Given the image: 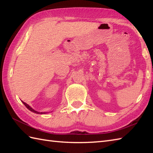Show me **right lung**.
Returning a JSON list of instances; mask_svg holds the SVG:
<instances>
[{
  "instance_id": "obj_1",
  "label": "right lung",
  "mask_w": 153,
  "mask_h": 153,
  "mask_svg": "<svg viewBox=\"0 0 153 153\" xmlns=\"http://www.w3.org/2000/svg\"><path fill=\"white\" fill-rule=\"evenodd\" d=\"M22 102H23V104H24V105L26 106V108H27V109H29L30 110V111H31V112H34V113H36V114H45V113H46V112H37V111H36V110H35L34 109H33L31 108V107L29 105H27V103H25V102H24V101H22Z\"/></svg>"
}]
</instances>
